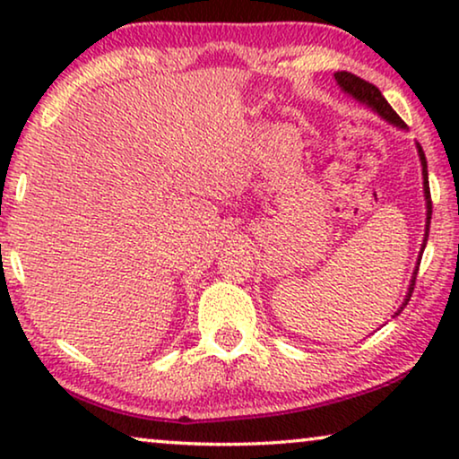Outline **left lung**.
<instances>
[{
	"label": "left lung",
	"mask_w": 459,
	"mask_h": 459,
	"mask_svg": "<svg viewBox=\"0 0 459 459\" xmlns=\"http://www.w3.org/2000/svg\"><path fill=\"white\" fill-rule=\"evenodd\" d=\"M334 79L338 81V85L342 87L344 91L351 93L355 100H359V102L368 104L369 108L378 112L382 118H386L388 123H393L394 127H401L405 129V123L401 121V117L397 112L393 110V106L386 102L385 96H382L380 90L376 85L369 83V81L357 77L353 73H347V71H338L334 73ZM418 154H420V162H422V178H424V196H426V234H424V244H422V253H424V247H426V240H429V228H430V217H432V200H430V187H429V169H426V156H424V150L422 146L418 143ZM420 259H422V255H420ZM420 259H418V267H420ZM418 267L416 272H413V278H411V284H410V292H407V299L403 307L410 303L411 299V292H413V286H416V275H418ZM403 307L397 311V316L401 311H403Z\"/></svg>",
	"instance_id": "8db88e82"
}]
</instances>
